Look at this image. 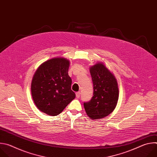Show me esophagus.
Returning <instances> with one entry per match:
<instances>
[{
    "instance_id": "1",
    "label": "esophagus",
    "mask_w": 157,
    "mask_h": 157,
    "mask_svg": "<svg viewBox=\"0 0 157 157\" xmlns=\"http://www.w3.org/2000/svg\"><path fill=\"white\" fill-rule=\"evenodd\" d=\"M80 96H81V93H80V92H77V93H76V96L77 98H79Z\"/></svg>"
}]
</instances>
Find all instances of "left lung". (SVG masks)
I'll use <instances>...</instances> for the list:
<instances>
[{
	"mask_svg": "<svg viewBox=\"0 0 157 157\" xmlns=\"http://www.w3.org/2000/svg\"><path fill=\"white\" fill-rule=\"evenodd\" d=\"M94 93L91 100L84 103L87 116L92 120L102 119L115 109L119 99V88L114 75L102 62L89 67Z\"/></svg>",
	"mask_w": 157,
	"mask_h": 157,
	"instance_id": "8db88e82",
	"label": "left lung"
}]
</instances>
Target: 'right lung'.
I'll return each mask as SVG.
<instances>
[{
    "label": "right lung",
    "instance_id": "1",
    "mask_svg": "<svg viewBox=\"0 0 157 157\" xmlns=\"http://www.w3.org/2000/svg\"><path fill=\"white\" fill-rule=\"evenodd\" d=\"M70 61L56 57L41 64L32 81L31 93L37 108L49 116L59 114L76 97L68 75Z\"/></svg>",
    "mask_w": 157,
    "mask_h": 157
}]
</instances>
